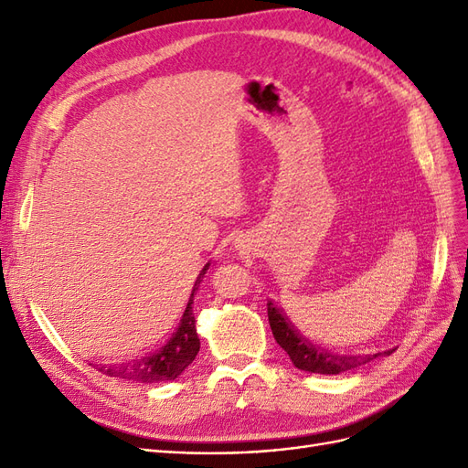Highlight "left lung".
I'll list each match as a JSON object with an SVG mask.
<instances>
[{"label":"left lung","mask_w":468,"mask_h":468,"mask_svg":"<svg viewBox=\"0 0 468 468\" xmlns=\"http://www.w3.org/2000/svg\"><path fill=\"white\" fill-rule=\"evenodd\" d=\"M267 316L269 325H271V332L275 342L289 353V357L296 369L308 371V373H318V375H337L344 371L357 369L367 363L377 359L380 353H373V356H332V353L324 351L316 346L308 342L299 332L294 330V325L289 322V318L282 314V310L275 308L271 301H267ZM390 353V351H385Z\"/></svg>","instance_id":"left-lung-1"}]
</instances>
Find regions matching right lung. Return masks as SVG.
<instances>
[{
  "label": "right lung",
  "instance_id": "right-lung-1",
  "mask_svg": "<svg viewBox=\"0 0 468 468\" xmlns=\"http://www.w3.org/2000/svg\"><path fill=\"white\" fill-rule=\"evenodd\" d=\"M207 269H208V263L203 267L199 277H197L186 313L181 316L176 334L169 337V342L164 347H160L155 353H150V356L143 359H136L131 363L99 365V371L109 377L124 378L129 382H140V385H154V382L174 380L186 371L201 347L199 335H197V330H195L193 301H195V292L203 281V275L207 273Z\"/></svg>",
  "mask_w": 468,
  "mask_h": 468
}]
</instances>
